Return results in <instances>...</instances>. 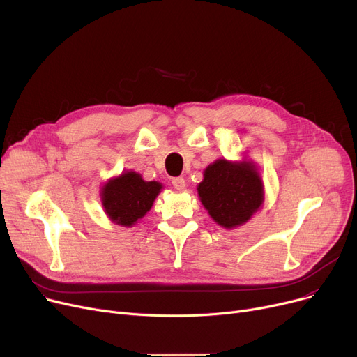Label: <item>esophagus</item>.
I'll use <instances>...</instances> for the list:
<instances>
[{
    "mask_svg": "<svg viewBox=\"0 0 357 357\" xmlns=\"http://www.w3.org/2000/svg\"><path fill=\"white\" fill-rule=\"evenodd\" d=\"M172 183H173L174 188H177V190H184L185 188V181L183 177H176V178H173Z\"/></svg>",
    "mask_w": 357,
    "mask_h": 357,
    "instance_id": "obj_1",
    "label": "esophagus"
}]
</instances>
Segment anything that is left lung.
Masks as SVG:
<instances>
[{
    "label": "left lung",
    "instance_id": "obj_1",
    "mask_svg": "<svg viewBox=\"0 0 357 357\" xmlns=\"http://www.w3.org/2000/svg\"><path fill=\"white\" fill-rule=\"evenodd\" d=\"M197 195L211 218L225 229L250 220L264 204V181L254 161L219 158L208 164Z\"/></svg>",
    "mask_w": 357,
    "mask_h": 357
}]
</instances>
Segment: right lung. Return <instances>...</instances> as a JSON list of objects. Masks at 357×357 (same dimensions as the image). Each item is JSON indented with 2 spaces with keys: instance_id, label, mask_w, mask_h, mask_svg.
<instances>
[{
  "instance_id": "1",
  "label": "right lung",
  "mask_w": 357,
  "mask_h": 357,
  "mask_svg": "<svg viewBox=\"0 0 357 357\" xmlns=\"http://www.w3.org/2000/svg\"><path fill=\"white\" fill-rule=\"evenodd\" d=\"M161 190V183L145 181L139 173L130 170L102 185L100 202L111 222L131 227L150 212Z\"/></svg>"
}]
</instances>
